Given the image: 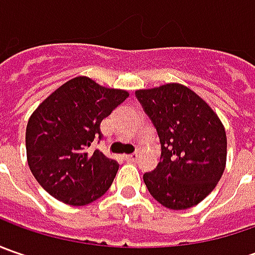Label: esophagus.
<instances>
[{"instance_id": "obj_1", "label": "esophagus", "mask_w": 255, "mask_h": 255, "mask_svg": "<svg viewBox=\"0 0 255 255\" xmlns=\"http://www.w3.org/2000/svg\"><path fill=\"white\" fill-rule=\"evenodd\" d=\"M137 154L134 153V154H126V156H123V159L126 160V162H136L137 160Z\"/></svg>"}]
</instances>
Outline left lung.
Returning <instances> with one entry per match:
<instances>
[{"label": "left lung", "mask_w": 255, "mask_h": 255, "mask_svg": "<svg viewBox=\"0 0 255 255\" xmlns=\"http://www.w3.org/2000/svg\"><path fill=\"white\" fill-rule=\"evenodd\" d=\"M136 98L160 139V162L143 180L162 206L184 210L199 204L226 167L224 126L207 103L187 86L166 84L136 91Z\"/></svg>", "instance_id": "obj_1"}]
</instances>
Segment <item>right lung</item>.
I'll list each match as a JSON object with an SVG mask.
<instances>
[{
	"instance_id": "add662e5",
	"label": "right lung",
	"mask_w": 255,
	"mask_h": 255,
	"mask_svg": "<svg viewBox=\"0 0 255 255\" xmlns=\"http://www.w3.org/2000/svg\"><path fill=\"white\" fill-rule=\"evenodd\" d=\"M128 96L126 91L78 76L59 86L31 115L25 133L28 166L56 200L85 206L111 187L119 164L89 147L95 139H102L101 122Z\"/></svg>"
}]
</instances>
